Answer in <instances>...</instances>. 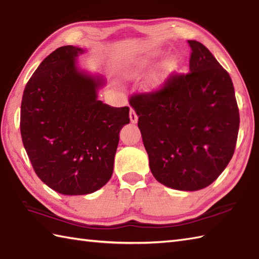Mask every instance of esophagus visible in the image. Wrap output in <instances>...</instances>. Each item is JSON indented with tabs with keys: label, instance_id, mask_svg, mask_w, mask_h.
<instances>
[{
	"label": "esophagus",
	"instance_id": "obj_1",
	"mask_svg": "<svg viewBox=\"0 0 259 259\" xmlns=\"http://www.w3.org/2000/svg\"><path fill=\"white\" fill-rule=\"evenodd\" d=\"M130 121L133 123H136L137 121H138V115H137L136 111L133 108H130Z\"/></svg>",
	"mask_w": 259,
	"mask_h": 259
}]
</instances>
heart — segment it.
Masks as SVG:
<instances>
[{
  "mask_svg": "<svg viewBox=\"0 0 259 259\" xmlns=\"http://www.w3.org/2000/svg\"><path fill=\"white\" fill-rule=\"evenodd\" d=\"M153 57L155 54L149 53L146 54V56H141V57H137L128 60V62L124 65V72L126 75H136L140 73L142 70L146 69L148 65L151 63L153 60ZM174 67V62L172 60H166V61L162 62L156 71H153L151 75L148 78L147 80V87L149 88L150 90H156L158 88H160L161 84L163 83V81L166 80L168 74L170 73V71L172 70Z\"/></svg>",
  "mask_w": 259,
  "mask_h": 259,
  "instance_id": "1",
  "label": "heart"
}]
</instances>
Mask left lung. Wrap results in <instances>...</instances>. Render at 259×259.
Returning a JSON list of instances; mask_svg holds the SVG:
<instances>
[{"label": "left lung", "mask_w": 259, "mask_h": 259, "mask_svg": "<svg viewBox=\"0 0 259 259\" xmlns=\"http://www.w3.org/2000/svg\"><path fill=\"white\" fill-rule=\"evenodd\" d=\"M187 74L160 89L130 97L150 170L170 188L195 191L212 184L233 158L239 110L233 81L211 52L189 40Z\"/></svg>", "instance_id": "1"}]
</instances>
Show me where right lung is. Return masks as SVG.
<instances>
[{"label": "right lung", "instance_id": "right-lung-1", "mask_svg": "<svg viewBox=\"0 0 259 259\" xmlns=\"http://www.w3.org/2000/svg\"><path fill=\"white\" fill-rule=\"evenodd\" d=\"M73 46L57 49L27 81L22 97L20 129L37 177L59 194L95 192L113 172L129 107L114 108L98 100L101 76L82 72Z\"/></svg>", "mask_w": 259, "mask_h": 259}]
</instances>
